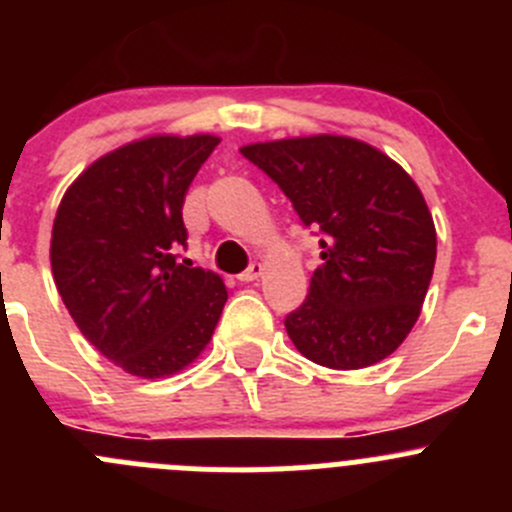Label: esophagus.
<instances>
[{"mask_svg": "<svg viewBox=\"0 0 512 512\" xmlns=\"http://www.w3.org/2000/svg\"><path fill=\"white\" fill-rule=\"evenodd\" d=\"M260 275H262V265L260 262H252L245 272H240V275H237V280H240L242 285H247V282H255Z\"/></svg>", "mask_w": 512, "mask_h": 512, "instance_id": "34e87169", "label": "esophagus"}]
</instances>
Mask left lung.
Masks as SVG:
<instances>
[{
	"instance_id": "1",
	"label": "left lung",
	"mask_w": 512,
	"mask_h": 512,
	"mask_svg": "<svg viewBox=\"0 0 512 512\" xmlns=\"http://www.w3.org/2000/svg\"><path fill=\"white\" fill-rule=\"evenodd\" d=\"M240 153L322 235V267L285 319L299 354L342 371L394 354L414 329L436 265V227L411 175L379 148L329 133Z\"/></svg>"
}]
</instances>
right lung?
<instances>
[{"label": "right lung", "instance_id": "obj_1", "mask_svg": "<svg viewBox=\"0 0 512 512\" xmlns=\"http://www.w3.org/2000/svg\"><path fill=\"white\" fill-rule=\"evenodd\" d=\"M218 136H151L91 163L61 198L51 272L71 319L113 364L163 379L208 347L227 302L215 272L178 260L183 203Z\"/></svg>", "mask_w": 512, "mask_h": 512}]
</instances>
